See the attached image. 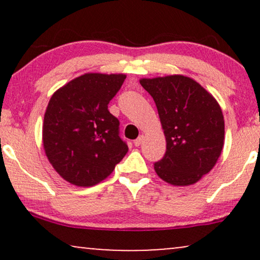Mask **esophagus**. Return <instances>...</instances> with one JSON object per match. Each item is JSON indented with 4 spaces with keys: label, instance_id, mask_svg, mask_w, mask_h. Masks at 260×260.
<instances>
[{
    "label": "esophagus",
    "instance_id": "obj_1",
    "mask_svg": "<svg viewBox=\"0 0 260 260\" xmlns=\"http://www.w3.org/2000/svg\"><path fill=\"white\" fill-rule=\"evenodd\" d=\"M143 141H144V137L143 136H140V137L137 138V140L134 141V144L136 145V147H140V145L143 143Z\"/></svg>",
    "mask_w": 260,
    "mask_h": 260
}]
</instances>
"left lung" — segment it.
Returning a JSON list of instances; mask_svg holds the SVG:
<instances>
[{"label": "left lung", "instance_id": "left-lung-1", "mask_svg": "<svg viewBox=\"0 0 260 260\" xmlns=\"http://www.w3.org/2000/svg\"><path fill=\"white\" fill-rule=\"evenodd\" d=\"M140 83L157 108L167 150L154 165L174 186L197 183L215 166L223 147L225 122L213 95L189 77L143 78Z\"/></svg>", "mask_w": 260, "mask_h": 260}]
</instances>
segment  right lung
I'll use <instances>...</instances> for the list:
<instances>
[{"label": "right lung", "mask_w": 260, "mask_h": 260, "mask_svg": "<svg viewBox=\"0 0 260 260\" xmlns=\"http://www.w3.org/2000/svg\"><path fill=\"white\" fill-rule=\"evenodd\" d=\"M125 78L85 73L49 99L42 143L49 163L67 182L79 187L102 182L129 150L119 137V120L108 110Z\"/></svg>", "instance_id": "obj_1"}]
</instances>
